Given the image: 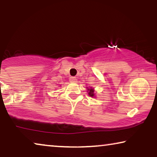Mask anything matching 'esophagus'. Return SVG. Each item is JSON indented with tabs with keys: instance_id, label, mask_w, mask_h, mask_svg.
<instances>
[{
	"instance_id": "esophagus-1",
	"label": "esophagus",
	"mask_w": 157,
	"mask_h": 157,
	"mask_svg": "<svg viewBox=\"0 0 157 157\" xmlns=\"http://www.w3.org/2000/svg\"><path fill=\"white\" fill-rule=\"evenodd\" d=\"M69 81H71V83H76L77 81V78H76V77L72 76V77H70V78H69Z\"/></svg>"
}]
</instances>
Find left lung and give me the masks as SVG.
Returning a JSON list of instances; mask_svg holds the SVG:
<instances>
[{
	"instance_id": "1",
	"label": "left lung",
	"mask_w": 157,
	"mask_h": 157,
	"mask_svg": "<svg viewBox=\"0 0 157 157\" xmlns=\"http://www.w3.org/2000/svg\"><path fill=\"white\" fill-rule=\"evenodd\" d=\"M88 90H89V92H88V94H89V95L90 96H91V97H93V96H94V89H93V88H89V89H88Z\"/></svg>"
}]
</instances>
